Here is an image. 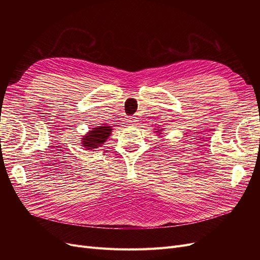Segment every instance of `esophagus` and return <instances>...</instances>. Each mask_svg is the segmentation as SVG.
Returning <instances> with one entry per match:
<instances>
[{
    "label": "esophagus",
    "mask_w": 260,
    "mask_h": 260,
    "mask_svg": "<svg viewBox=\"0 0 260 260\" xmlns=\"http://www.w3.org/2000/svg\"><path fill=\"white\" fill-rule=\"evenodd\" d=\"M125 122L127 123H130V124H133L137 122V118L136 117H127V119H125Z\"/></svg>",
    "instance_id": "1"
}]
</instances>
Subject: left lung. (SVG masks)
<instances>
[{
	"mask_svg": "<svg viewBox=\"0 0 260 260\" xmlns=\"http://www.w3.org/2000/svg\"><path fill=\"white\" fill-rule=\"evenodd\" d=\"M156 132H157V131H156Z\"/></svg>",
	"mask_w": 260,
	"mask_h": 260,
	"instance_id": "left-lung-1",
	"label": "left lung"
}]
</instances>
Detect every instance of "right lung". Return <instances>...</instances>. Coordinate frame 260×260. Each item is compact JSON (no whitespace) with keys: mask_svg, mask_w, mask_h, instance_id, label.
Masks as SVG:
<instances>
[{"mask_svg":"<svg viewBox=\"0 0 260 260\" xmlns=\"http://www.w3.org/2000/svg\"><path fill=\"white\" fill-rule=\"evenodd\" d=\"M112 133V129L109 125H104V127L93 128L88 135L83 137L82 145L86 149H94L99 146L103 145V143L107 140L109 135Z\"/></svg>","mask_w":260,"mask_h":260,"instance_id":"add662e5","label":"right lung"}]
</instances>
